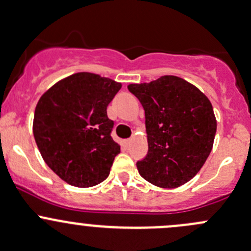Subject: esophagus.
<instances>
[{
  "instance_id": "1",
  "label": "esophagus",
  "mask_w": 251,
  "mask_h": 251,
  "mask_svg": "<svg viewBox=\"0 0 251 251\" xmlns=\"http://www.w3.org/2000/svg\"><path fill=\"white\" fill-rule=\"evenodd\" d=\"M124 144H125V147H128L131 144V139H126V141H124Z\"/></svg>"
}]
</instances>
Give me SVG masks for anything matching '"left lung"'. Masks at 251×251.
<instances>
[{"label": "left lung", "mask_w": 251, "mask_h": 251, "mask_svg": "<svg viewBox=\"0 0 251 251\" xmlns=\"http://www.w3.org/2000/svg\"><path fill=\"white\" fill-rule=\"evenodd\" d=\"M143 105L148 154L138 172L159 188L173 189L191 180L212 151L216 132L213 105L203 92L176 75L130 84Z\"/></svg>", "instance_id": "1"}]
</instances>
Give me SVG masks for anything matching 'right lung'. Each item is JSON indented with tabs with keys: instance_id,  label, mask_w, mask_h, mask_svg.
<instances>
[{
	"instance_id": "add662e5",
	"label": "right lung",
	"mask_w": 251,
	"mask_h": 251,
	"mask_svg": "<svg viewBox=\"0 0 251 251\" xmlns=\"http://www.w3.org/2000/svg\"><path fill=\"white\" fill-rule=\"evenodd\" d=\"M121 84L89 72L75 73L44 92L36 105L33 136L42 157L62 180L90 188L109 176L120 146L110 132L107 107Z\"/></svg>"
}]
</instances>
